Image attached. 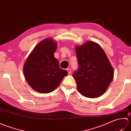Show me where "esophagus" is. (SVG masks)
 I'll list each match as a JSON object with an SVG mask.
<instances>
[{"label":"esophagus","instance_id":"esophagus-1","mask_svg":"<svg viewBox=\"0 0 131 131\" xmlns=\"http://www.w3.org/2000/svg\"><path fill=\"white\" fill-rule=\"evenodd\" d=\"M66 70L68 71L69 74H70L71 73V69L70 68H68L67 69H66Z\"/></svg>","mask_w":131,"mask_h":131}]
</instances>
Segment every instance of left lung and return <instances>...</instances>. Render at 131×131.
Here are the masks:
<instances>
[{
    "mask_svg": "<svg viewBox=\"0 0 131 131\" xmlns=\"http://www.w3.org/2000/svg\"><path fill=\"white\" fill-rule=\"evenodd\" d=\"M79 68L73 74L79 92L88 98H96L107 90L114 77V70L99 44L88 41L76 46Z\"/></svg>",
    "mask_w": 131,
    "mask_h": 131,
    "instance_id": "8db88e82",
    "label": "left lung"
}]
</instances>
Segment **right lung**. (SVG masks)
Segmentation results:
<instances>
[{
    "label": "right lung",
    "mask_w": 131,
    "mask_h": 131,
    "mask_svg": "<svg viewBox=\"0 0 131 131\" xmlns=\"http://www.w3.org/2000/svg\"><path fill=\"white\" fill-rule=\"evenodd\" d=\"M57 43L46 38L35 46L25 61L23 72L31 87L37 92L48 93L58 87L68 71L60 68L54 57Z\"/></svg>",
    "instance_id": "right-lung-1"
}]
</instances>
